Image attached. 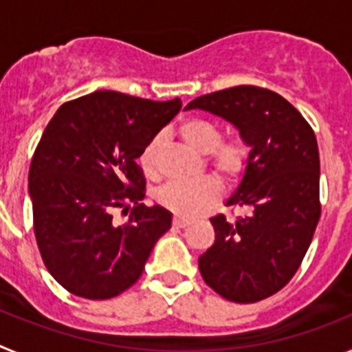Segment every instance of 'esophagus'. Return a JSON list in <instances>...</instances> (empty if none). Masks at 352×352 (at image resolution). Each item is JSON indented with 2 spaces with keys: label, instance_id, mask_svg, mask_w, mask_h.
Segmentation results:
<instances>
[{
  "label": "esophagus",
  "instance_id": "1",
  "mask_svg": "<svg viewBox=\"0 0 352 352\" xmlns=\"http://www.w3.org/2000/svg\"><path fill=\"white\" fill-rule=\"evenodd\" d=\"M173 223H174V226H176V227H179V229H183V227L190 226V220L183 219V217H174Z\"/></svg>",
  "mask_w": 352,
  "mask_h": 352
}]
</instances>
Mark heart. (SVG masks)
Masks as SVG:
<instances>
[{
  "instance_id": "b5f03b06",
  "label": "heart",
  "mask_w": 352,
  "mask_h": 352,
  "mask_svg": "<svg viewBox=\"0 0 352 352\" xmlns=\"http://www.w3.org/2000/svg\"><path fill=\"white\" fill-rule=\"evenodd\" d=\"M178 133L183 141L197 153L206 155L211 169L226 182H238L250 164V146L241 138L222 139V129L206 118L190 116L179 123ZM160 141L149 139L139 155V166L148 178L158 174ZM220 183L213 176L195 179H176L158 190L157 201L160 206L173 211L176 217H195L220 197Z\"/></svg>"
}]
</instances>
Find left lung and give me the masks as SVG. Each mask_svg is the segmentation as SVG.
I'll use <instances>...</instances> for the list:
<instances>
[{"mask_svg":"<svg viewBox=\"0 0 352 352\" xmlns=\"http://www.w3.org/2000/svg\"><path fill=\"white\" fill-rule=\"evenodd\" d=\"M186 109L226 118L252 146L243 182L227 201L250 214L211 217L214 243L199 257V272L226 300H266L298 272L321 219L316 133L284 96L259 86L208 93Z\"/></svg>","mask_w":352,"mask_h":352,"instance_id":"1","label":"left lung"}]
</instances>
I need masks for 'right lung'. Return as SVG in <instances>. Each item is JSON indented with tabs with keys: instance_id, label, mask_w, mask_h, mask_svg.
Returning <instances> with one entry per match:
<instances>
[{
	"instance_id": "1",
	"label": "right lung",
	"mask_w": 352,
	"mask_h": 352,
	"mask_svg": "<svg viewBox=\"0 0 352 352\" xmlns=\"http://www.w3.org/2000/svg\"><path fill=\"white\" fill-rule=\"evenodd\" d=\"M182 109L118 91L65 102L31 158L33 231L45 268L68 292L109 300L141 278L170 213L141 203L146 178L138 158ZM131 214L114 226L112 211Z\"/></svg>"
}]
</instances>
